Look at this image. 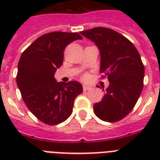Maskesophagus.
Instances as JSON below:
<instances>
[{
	"label": "esophagus",
	"mask_w": 160,
	"mask_h": 160,
	"mask_svg": "<svg viewBox=\"0 0 160 160\" xmlns=\"http://www.w3.org/2000/svg\"><path fill=\"white\" fill-rule=\"evenodd\" d=\"M83 90H90V86H87V85H83Z\"/></svg>",
	"instance_id": "esophagus-1"
}]
</instances>
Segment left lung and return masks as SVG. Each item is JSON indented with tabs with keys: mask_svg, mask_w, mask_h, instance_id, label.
<instances>
[{
	"mask_svg": "<svg viewBox=\"0 0 160 160\" xmlns=\"http://www.w3.org/2000/svg\"><path fill=\"white\" fill-rule=\"evenodd\" d=\"M80 34L95 44L100 54V72L109 80L101 101L94 105L101 120L116 122L134 107L144 86V67L135 46L111 29L96 27Z\"/></svg>",
	"mask_w": 160,
	"mask_h": 160,
	"instance_id": "1",
	"label": "left lung"
}]
</instances>
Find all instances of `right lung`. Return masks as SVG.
<instances>
[{
	"mask_svg": "<svg viewBox=\"0 0 160 160\" xmlns=\"http://www.w3.org/2000/svg\"><path fill=\"white\" fill-rule=\"evenodd\" d=\"M78 33L51 32L36 39L21 55L16 83L30 111L46 124L62 123L72 114L74 101L83 91L78 81L57 82L54 77L63 64L64 51L81 40Z\"/></svg>",
	"mask_w": 160,
	"mask_h": 160,
	"instance_id": "add662e5",
	"label": "right lung"
}]
</instances>
